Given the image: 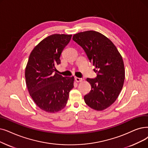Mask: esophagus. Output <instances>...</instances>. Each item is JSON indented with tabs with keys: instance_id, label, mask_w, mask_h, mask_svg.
I'll use <instances>...</instances> for the list:
<instances>
[{
	"instance_id": "1",
	"label": "esophagus",
	"mask_w": 148,
	"mask_h": 148,
	"mask_svg": "<svg viewBox=\"0 0 148 148\" xmlns=\"http://www.w3.org/2000/svg\"><path fill=\"white\" fill-rule=\"evenodd\" d=\"M75 80L77 82H82L83 79L82 78H79V77H75Z\"/></svg>"
}]
</instances>
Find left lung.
Wrapping results in <instances>:
<instances>
[{
    "label": "left lung",
    "instance_id": "1",
    "mask_svg": "<svg viewBox=\"0 0 148 148\" xmlns=\"http://www.w3.org/2000/svg\"><path fill=\"white\" fill-rule=\"evenodd\" d=\"M73 39L84 49L97 75L86 79L91 90L84 96L86 104L97 111L105 110L116 100L123 86L125 73L122 57L114 43L99 32H81L74 34Z\"/></svg>",
    "mask_w": 148,
    "mask_h": 148
}]
</instances>
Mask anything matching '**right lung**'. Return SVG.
<instances>
[{
	"mask_svg": "<svg viewBox=\"0 0 148 148\" xmlns=\"http://www.w3.org/2000/svg\"><path fill=\"white\" fill-rule=\"evenodd\" d=\"M72 35L55 34L42 40L33 49L25 69V79L29 93L41 110L51 113L66 106L69 92L74 87V77L56 73L55 66Z\"/></svg>",
	"mask_w": 148,
	"mask_h": 148,
	"instance_id": "add662e5",
	"label": "right lung"
}]
</instances>
